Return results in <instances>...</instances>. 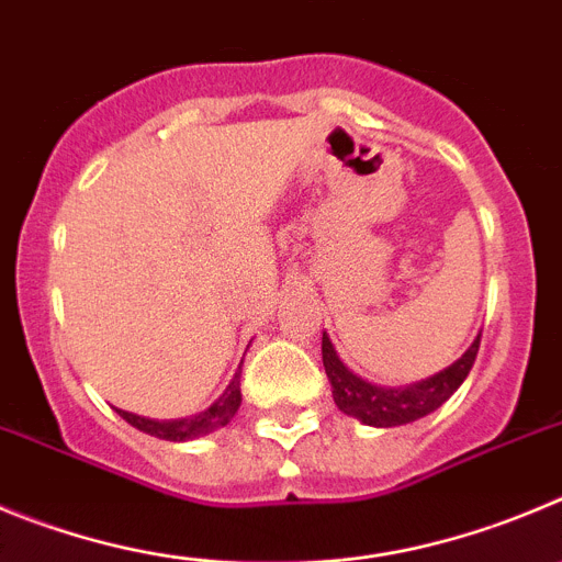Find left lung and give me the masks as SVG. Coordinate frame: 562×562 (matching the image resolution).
Wrapping results in <instances>:
<instances>
[{
    "instance_id": "left-lung-1",
    "label": "left lung",
    "mask_w": 562,
    "mask_h": 562,
    "mask_svg": "<svg viewBox=\"0 0 562 562\" xmlns=\"http://www.w3.org/2000/svg\"><path fill=\"white\" fill-rule=\"evenodd\" d=\"M480 335L452 366H447L438 374L405 387H385L374 385V382L363 380V376L346 369L344 360L335 352L329 335L324 333L322 360L324 371L329 376V385H333L335 405H338L340 413L358 418V422L369 424V427H402V424L418 422V418L438 411L463 385L471 366H474L476 352H480Z\"/></svg>"
}]
</instances>
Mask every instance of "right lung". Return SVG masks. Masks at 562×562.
Masks as SVG:
<instances>
[{"label": "right lung", "mask_w": 562, "mask_h": 562, "mask_svg": "<svg viewBox=\"0 0 562 562\" xmlns=\"http://www.w3.org/2000/svg\"><path fill=\"white\" fill-rule=\"evenodd\" d=\"M240 407V371H235L233 382L227 385V391L218 396L207 411L196 413L191 418H175V422H155V418H144V416H135V413L127 411H119V416L124 418L127 424H133L135 429L146 435H155V438L162 440H193V438H202V435L216 432V429L227 427L229 422L235 418Z\"/></svg>", "instance_id": "add662e5"}]
</instances>
